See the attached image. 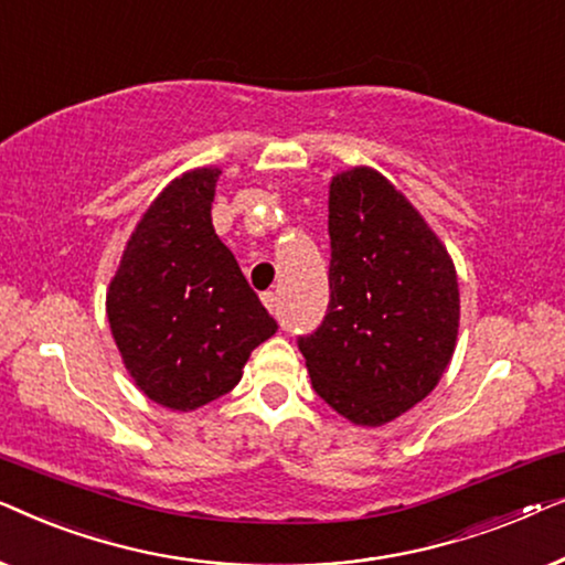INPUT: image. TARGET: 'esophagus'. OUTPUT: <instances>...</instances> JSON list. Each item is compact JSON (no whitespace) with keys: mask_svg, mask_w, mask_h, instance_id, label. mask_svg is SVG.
Returning a JSON list of instances; mask_svg holds the SVG:
<instances>
[{"mask_svg":"<svg viewBox=\"0 0 565 565\" xmlns=\"http://www.w3.org/2000/svg\"><path fill=\"white\" fill-rule=\"evenodd\" d=\"M262 303H265L269 313H277V296H275V292H262Z\"/></svg>","mask_w":565,"mask_h":565,"instance_id":"34e87169","label":"esophagus"}]
</instances>
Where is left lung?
Returning a JSON list of instances; mask_svg holds the SVG:
<instances>
[{"instance_id":"1","label":"left lung","mask_w":565,"mask_h":565,"mask_svg":"<svg viewBox=\"0 0 565 565\" xmlns=\"http://www.w3.org/2000/svg\"><path fill=\"white\" fill-rule=\"evenodd\" d=\"M331 300L300 337L313 391L358 427H383L435 391L450 365L460 290L445 244L381 172L329 184Z\"/></svg>"}]
</instances>
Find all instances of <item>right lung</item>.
I'll use <instances>...</instances> for the list:
<instances>
[{"mask_svg": "<svg viewBox=\"0 0 565 565\" xmlns=\"http://www.w3.org/2000/svg\"><path fill=\"white\" fill-rule=\"evenodd\" d=\"M218 167L159 192L136 223L107 288L122 365L159 406L192 412L242 381L254 347L277 331L213 228Z\"/></svg>", "mask_w": 565, "mask_h": 565, "instance_id": "obj_1", "label": "right lung"}]
</instances>
